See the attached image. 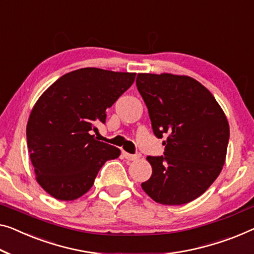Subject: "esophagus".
Wrapping results in <instances>:
<instances>
[{"label":"esophagus","mask_w":254,"mask_h":254,"mask_svg":"<svg viewBox=\"0 0 254 254\" xmlns=\"http://www.w3.org/2000/svg\"><path fill=\"white\" fill-rule=\"evenodd\" d=\"M122 154H123V156L126 157L127 161H137V160H139L140 157H141V155H140V154L132 155V154L127 153V151H122Z\"/></svg>","instance_id":"esophagus-1"}]
</instances>
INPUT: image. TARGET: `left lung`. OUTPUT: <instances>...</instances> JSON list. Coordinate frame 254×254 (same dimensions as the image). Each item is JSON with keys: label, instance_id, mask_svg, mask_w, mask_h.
Here are the masks:
<instances>
[{"label": "left lung", "instance_id": "obj_1", "mask_svg": "<svg viewBox=\"0 0 254 254\" xmlns=\"http://www.w3.org/2000/svg\"><path fill=\"white\" fill-rule=\"evenodd\" d=\"M153 131L163 141L164 156H148L151 177L141 184L156 203L181 205L206 191L226 162L229 124L209 90L186 75L137 76Z\"/></svg>", "mask_w": 254, "mask_h": 254}]
</instances>
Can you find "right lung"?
Masks as SVG:
<instances>
[{"label": "right lung", "mask_w": 254, "mask_h": 254, "mask_svg": "<svg viewBox=\"0 0 254 254\" xmlns=\"http://www.w3.org/2000/svg\"><path fill=\"white\" fill-rule=\"evenodd\" d=\"M134 78L135 73L81 68L63 75L37 99L26 127L28 153L36 181L52 197H81L101 166L120 156L119 148L91 133Z\"/></svg>", "instance_id": "1"}]
</instances>
